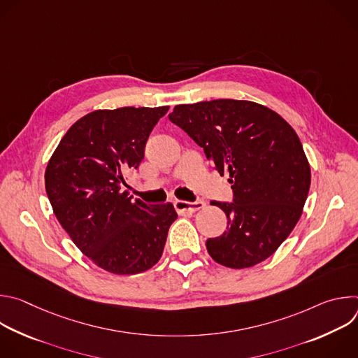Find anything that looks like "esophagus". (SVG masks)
I'll use <instances>...</instances> for the list:
<instances>
[{"instance_id": "34e87169", "label": "esophagus", "mask_w": 358, "mask_h": 358, "mask_svg": "<svg viewBox=\"0 0 358 358\" xmlns=\"http://www.w3.org/2000/svg\"><path fill=\"white\" fill-rule=\"evenodd\" d=\"M206 207V202L203 201H195V202H187V201H174V208L178 214H185V213H195L199 211Z\"/></svg>"}]
</instances>
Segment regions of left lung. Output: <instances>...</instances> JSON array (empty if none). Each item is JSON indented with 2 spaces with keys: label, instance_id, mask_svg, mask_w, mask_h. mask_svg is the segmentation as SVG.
I'll return each mask as SVG.
<instances>
[{
  "label": "left lung",
  "instance_id": "8db88e82",
  "mask_svg": "<svg viewBox=\"0 0 358 358\" xmlns=\"http://www.w3.org/2000/svg\"><path fill=\"white\" fill-rule=\"evenodd\" d=\"M169 119L232 184L234 202H213L228 227L207 241L211 258L232 269L268 259L297 224L310 188V166L296 131L276 112L249 100L178 105Z\"/></svg>",
  "mask_w": 358,
  "mask_h": 358
}]
</instances>
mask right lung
Listing matches in <instances>:
<instances>
[{
	"instance_id": "1",
	"label": "right lung",
	"mask_w": 358,
	"mask_h": 358,
	"mask_svg": "<svg viewBox=\"0 0 358 358\" xmlns=\"http://www.w3.org/2000/svg\"><path fill=\"white\" fill-rule=\"evenodd\" d=\"M162 108L94 110L59 141L45 170L54 214L80 252L115 275H136L163 255L173 203L131 199L126 174L144 159L147 138L169 112Z\"/></svg>"
}]
</instances>
